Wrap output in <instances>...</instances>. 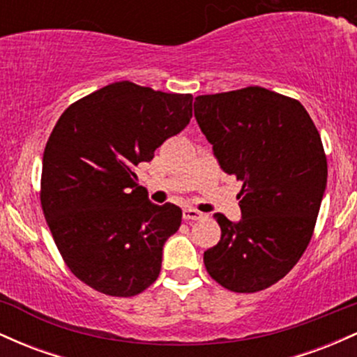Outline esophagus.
<instances>
[{
	"label": "esophagus",
	"mask_w": 357,
	"mask_h": 357,
	"mask_svg": "<svg viewBox=\"0 0 357 357\" xmlns=\"http://www.w3.org/2000/svg\"><path fill=\"white\" fill-rule=\"evenodd\" d=\"M206 218V214L204 212H199L195 209H185L183 211V219L185 221H200V219Z\"/></svg>",
	"instance_id": "34e87169"
}]
</instances>
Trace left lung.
Masks as SVG:
<instances>
[{
  "label": "left lung",
  "mask_w": 357,
  "mask_h": 357,
  "mask_svg": "<svg viewBox=\"0 0 357 357\" xmlns=\"http://www.w3.org/2000/svg\"><path fill=\"white\" fill-rule=\"evenodd\" d=\"M195 119L226 174L241 180V221L215 214L221 241L204 253L219 285L255 294L305 253L327 183L322 139L297 99L250 86L197 96Z\"/></svg>",
  "instance_id": "obj_1"
}]
</instances>
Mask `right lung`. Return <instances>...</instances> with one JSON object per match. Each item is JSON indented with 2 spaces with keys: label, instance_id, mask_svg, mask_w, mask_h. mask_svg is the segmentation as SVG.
<instances>
[{
  "label": "right lung",
  "instance_id": "1",
  "mask_svg": "<svg viewBox=\"0 0 357 357\" xmlns=\"http://www.w3.org/2000/svg\"><path fill=\"white\" fill-rule=\"evenodd\" d=\"M192 99L114 82L72 102L52 130L40 180L43 215L69 270L104 295L135 297L158 278L182 209L151 204L135 168L189 125Z\"/></svg>",
  "mask_w": 357,
  "mask_h": 357
}]
</instances>
